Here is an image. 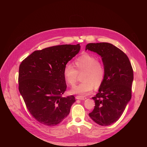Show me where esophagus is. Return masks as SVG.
Returning a JSON list of instances; mask_svg holds the SVG:
<instances>
[{
    "instance_id": "obj_1",
    "label": "esophagus",
    "mask_w": 147,
    "mask_h": 147,
    "mask_svg": "<svg viewBox=\"0 0 147 147\" xmlns=\"http://www.w3.org/2000/svg\"><path fill=\"white\" fill-rule=\"evenodd\" d=\"M76 99H79V100H85L86 99V98L82 97V96H77L76 97Z\"/></svg>"
}]
</instances>
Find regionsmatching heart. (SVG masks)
I'll return each mask as SVG.
<instances>
[{"label": "heart", "mask_w": 147, "mask_h": 147, "mask_svg": "<svg viewBox=\"0 0 147 147\" xmlns=\"http://www.w3.org/2000/svg\"><path fill=\"white\" fill-rule=\"evenodd\" d=\"M76 69L70 65L64 67L63 74L68 84L73 86L77 78L78 73L84 72L81 78L82 83L73 87L70 92L86 96L95 88H99L102 84L105 70L101 62L94 55L84 53L75 59L73 62Z\"/></svg>", "instance_id": "obj_1"}]
</instances>
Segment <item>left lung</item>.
Instances as JSON below:
<instances>
[{"mask_svg":"<svg viewBox=\"0 0 147 147\" xmlns=\"http://www.w3.org/2000/svg\"><path fill=\"white\" fill-rule=\"evenodd\" d=\"M86 50L100 56L105 70L98 92L92 98L95 106L89 116L98 124L107 126L118 120L131 99L133 70L127 56L111 44L90 43Z\"/></svg>","mask_w":147,"mask_h":147,"instance_id":"1","label":"left lung"}]
</instances>
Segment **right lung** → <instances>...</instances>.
Returning <instances> with one entry per match:
<instances>
[{"mask_svg": "<svg viewBox=\"0 0 147 147\" xmlns=\"http://www.w3.org/2000/svg\"><path fill=\"white\" fill-rule=\"evenodd\" d=\"M80 45H61L34 51L20 65L19 91L38 121L54 126L69 114L73 95L63 97L66 90L63 71L80 51Z\"/></svg>", "mask_w": 147, "mask_h": 147, "instance_id": "1", "label": "right lung"}]
</instances>
